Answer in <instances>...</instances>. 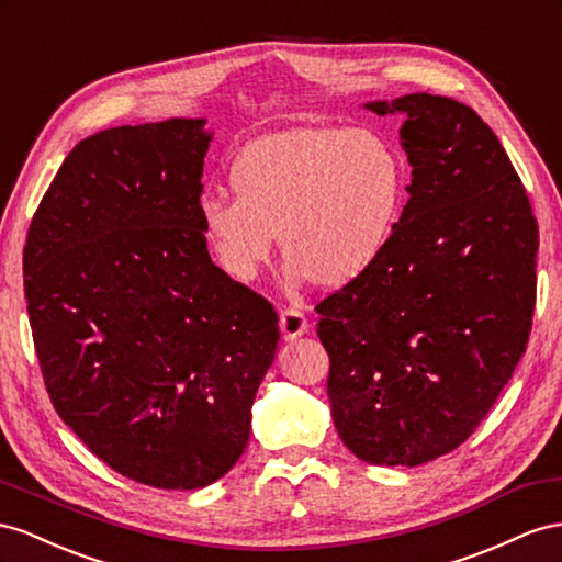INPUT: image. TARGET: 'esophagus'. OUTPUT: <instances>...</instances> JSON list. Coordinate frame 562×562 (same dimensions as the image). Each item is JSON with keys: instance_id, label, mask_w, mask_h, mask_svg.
<instances>
[{"instance_id": "34e87169", "label": "esophagus", "mask_w": 562, "mask_h": 562, "mask_svg": "<svg viewBox=\"0 0 562 562\" xmlns=\"http://www.w3.org/2000/svg\"><path fill=\"white\" fill-rule=\"evenodd\" d=\"M280 331L284 341H294L308 331V317L296 308H284L280 315Z\"/></svg>"}]
</instances>
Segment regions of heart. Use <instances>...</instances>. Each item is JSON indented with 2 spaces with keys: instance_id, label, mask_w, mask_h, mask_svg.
I'll use <instances>...</instances> for the list:
<instances>
[{
  "instance_id": "heart-1",
  "label": "heart",
  "mask_w": 562,
  "mask_h": 562,
  "mask_svg": "<svg viewBox=\"0 0 562 562\" xmlns=\"http://www.w3.org/2000/svg\"><path fill=\"white\" fill-rule=\"evenodd\" d=\"M233 195L200 202V228L216 268L251 284L278 235L292 284L341 290L386 254L405 198V171L372 130H294L251 140L235 157Z\"/></svg>"
}]
</instances>
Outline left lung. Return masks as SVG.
Segmentation results:
<instances>
[{
	"label": "left lung",
	"mask_w": 562,
	"mask_h": 562,
	"mask_svg": "<svg viewBox=\"0 0 562 562\" xmlns=\"http://www.w3.org/2000/svg\"><path fill=\"white\" fill-rule=\"evenodd\" d=\"M403 115L409 200L381 261L317 303L339 438L374 467H419L485 419L527 348L539 231L499 138L447 95L364 103Z\"/></svg>",
	"instance_id": "8db88e82"
}]
</instances>
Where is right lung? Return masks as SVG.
Listing matches in <instances>:
<instances>
[{
  "label": "right lung",
  "mask_w": 562,
  "mask_h": 562,
  "mask_svg": "<svg viewBox=\"0 0 562 562\" xmlns=\"http://www.w3.org/2000/svg\"><path fill=\"white\" fill-rule=\"evenodd\" d=\"M204 124L79 140L23 251L58 416L110 469L159 490L206 487L235 467L280 339L270 303L223 276L202 239Z\"/></svg>",
  "instance_id": "add662e5"
}]
</instances>
